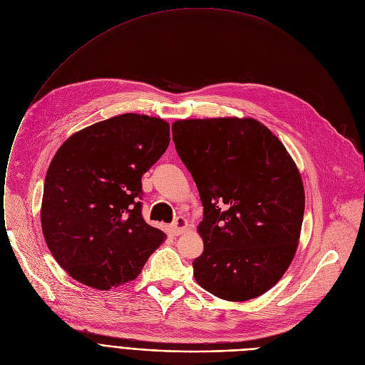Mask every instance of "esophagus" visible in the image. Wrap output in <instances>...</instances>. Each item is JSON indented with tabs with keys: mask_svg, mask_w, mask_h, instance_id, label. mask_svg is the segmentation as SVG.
Returning <instances> with one entry per match:
<instances>
[{
	"mask_svg": "<svg viewBox=\"0 0 365 365\" xmlns=\"http://www.w3.org/2000/svg\"><path fill=\"white\" fill-rule=\"evenodd\" d=\"M187 227H188V222H187V219H185V217H182V216H178V217L173 222L171 230H173L174 235H181V234H184V232H185Z\"/></svg>",
	"mask_w": 365,
	"mask_h": 365,
	"instance_id": "1",
	"label": "esophagus"
}]
</instances>
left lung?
Here are the masks:
<instances>
[{"label": "left lung", "instance_id": "left-lung-1", "mask_svg": "<svg viewBox=\"0 0 365 365\" xmlns=\"http://www.w3.org/2000/svg\"><path fill=\"white\" fill-rule=\"evenodd\" d=\"M173 140L203 205L195 280L222 299L260 297L298 247L305 195L295 162L253 118L180 120Z\"/></svg>", "mask_w": 365, "mask_h": 365}]
</instances>
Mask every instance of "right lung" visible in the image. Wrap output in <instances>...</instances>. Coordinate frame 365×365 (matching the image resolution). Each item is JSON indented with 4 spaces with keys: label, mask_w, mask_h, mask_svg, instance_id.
Instances as JSON below:
<instances>
[{
    "label": "right lung",
    "mask_w": 365,
    "mask_h": 365,
    "mask_svg": "<svg viewBox=\"0 0 365 365\" xmlns=\"http://www.w3.org/2000/svg\"><path fill=\"white\" fill-rule=\"evenodd\" d=\"M170 145V124L123 114L83 128L55 153L43 184L42 232L78 282L108 291L134 280L166 235L142 216V177Z\"/></svg>",
    "instance_id": "1"
}]
</instances>
